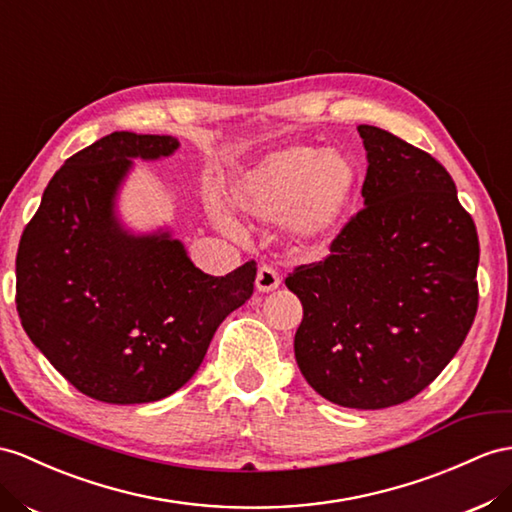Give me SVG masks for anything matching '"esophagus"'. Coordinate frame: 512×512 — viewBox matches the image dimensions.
<instances>
[{
    "label": "esophagus",
    "mask_w": 512,
    "mask_h": 512,
    "mask_svg": "<svg viewBox=\"0 0 512 512\" xmlns=\"http://www.w3.org/2000/svg\"><path fill=\"white\" fill-rule=\"evenodd\" d=\"M255 285H257V290H259L261 294L274 292V290H277V287L281 285V277H279V272L274 270L272 266H259V270H257V279H255Z\"/></svg>",
    "instance_id": "obj_1"
}]
</instances>
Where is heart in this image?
<instances>
[{
  "label": "heart",
  "mask_w": 512,
  "mask_h": 512,
  "mask_svg": "<svg viewBox=\"0 0 512 512\" xmlns=\"http://www.w3.org/2000/svg\"><path fill=\"white\" fill-rule=\"evenodd\" d=\"M233 203L257 220L283 216L287 235L316 248L335 240L348 222L359 192V168L350 155L311 144H292L266 155L233 181ZM216 225L235 233L233 218L209 203Z\"/></svg>",
  "instance_id": "heart-1"
}]
</instances>
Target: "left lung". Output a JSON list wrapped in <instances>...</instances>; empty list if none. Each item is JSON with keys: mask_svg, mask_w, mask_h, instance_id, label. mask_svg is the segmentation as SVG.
<instances>
[{"mask_svg": "<svg viewBox=\"0 0 512 512\" xmlns=\"http://www.w3.org/2000/svg\"><path fill=\"white\" fill-rule=\"evenodd\" d=\"M363 209L318 264L285 279L303 303L294 355L322 398L387 409L426 389L478 309V233L435 157L359 125Z\"/></svg>", "mask_w": 512, "mask_h": 512, "instance_id": "1", "label": "left lung"}]
</instances>
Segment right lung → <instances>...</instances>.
Listing matches in <instances>:
<instances>
[{
    "label": "right lung",
    "mask_w": 512,
    "mask_h": 512,
    "mask_svg": "<svg viewBox=\"0 0 512 512\" xmlns=\"http://www.w3.org/2000/svg\"><path fill=\"white\" fill-rule=\"evenodd\" d=\"M181 147L173 136L114 134L51 177L17 253V311L32 344L86 396L162 400L186 385L231 311L253 296L255 261L225 277L192 264L164 225L127 227L119 199L134 162Z\"/></svg>",
    "instance_id": "obj_1"
}]
</instances>
